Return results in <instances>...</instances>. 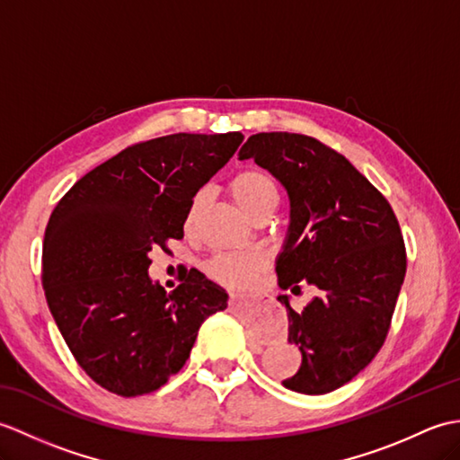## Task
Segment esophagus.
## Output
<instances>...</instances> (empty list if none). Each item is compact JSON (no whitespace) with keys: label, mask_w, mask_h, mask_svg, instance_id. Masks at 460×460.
Listing matches in <instances>:
<instances>
[{"label":"esophagus","mask_w":460,"mask_h":460,"mask_svg":"<svg viewBox=\"0 0 460 460\" xmlns=\"http://www.w3.org/2000/svg\"><path fill=\"white\" fill-rule=\"evenodd\" d=\"M229 300H231V305H233V302L237 300V296H235V295H231V298H229ZM269 338H270V336H262V334H259V336H257V340H261V341H267Z\"/></svg>","instance_id":"1"}]
</instances>
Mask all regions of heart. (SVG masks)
<instances>
[{
  "mask_svg": "<svg viewBox=\"0 0 460 460\" xmlns=\"http://www.w3.org/2000/svg\"><path fill=\"white\" fill-rule=\"evenodd\" d=\"M229 193L243 213L252 221L259 217H269L277 209L280 201V191L275 178L261 168H245L233 175L229 181ZM205 203V191H198L190 201L185 213V227L191 229L199 219ZM261 269V259L249 252H223L213 257L208 265L209 275L231 288H245L252 277Z\"/></svg>",
  "mask_w": 460,
  "mask_h": 460,
  "instance_id": "heart-1",
  "label": "heart"
}]
</instances>
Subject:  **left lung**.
I'll return each instance as SVG.
<instances>
[{
    "mask_svg": "<svg viewBox=\"0 0 460 460\" xmlns=\"http://www.w3.org/2000/svg\"><path fill=\"white\" fill-rule=\"evenodd\" d=\"M285 185L290 227L277 261L279 287L318 290L305 310H288V341L302 364L282 385L330 394L354 379L384 346L402 290L407 252L392 205L344 155L305 134L259 132L243 144Z\"/></svg>",
    "mask_w": 460,
    "mask_h": 460,
    "instance_id": "1",
    "label": "left lung"
}]
</instances>
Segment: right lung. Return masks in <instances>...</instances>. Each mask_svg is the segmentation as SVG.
Wrapping results in <instances>:
<instances>
[{"mask_svg": "<svg viewBox=\"0 0 460 460\" xmlns=\"http://www.w3.org/2000/svg\"><path fill=\"white\" fill-rule=\"evenodd\" d=\"M243 142L241 132L170 134L124 148L68 190L49 217L41 280L84 374L111 394L160 389L190 358L227 292L191 269L165 295L150 251L183 239L190 201Z\"/></svg>", "mask_w": 460, "mask_h": 460, "instance_id": "add662e5", "label": "right lung"}]
</instances>
